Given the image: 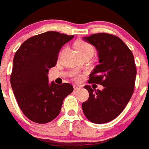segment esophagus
<instances>
[{
	"label": "esophagus",
	"mask_w": 149,
	"mask_h": 149,
	"mask_svg": "<svg viewBox=\"0 0 149 149\" xmlns=\"http://www.w3.org/2000/svg\"><path fill=\"white\" fill-rule=\"evenodd\" d=\"M81 88H82V86H81L77 85V84L73 85V89H74V90H78V89H81Z\"/></svg>",
	"instance_id": "obj_1"
}]
</instances>
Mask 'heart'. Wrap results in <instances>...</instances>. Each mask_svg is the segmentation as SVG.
<instances>
[{
    "mask_svg": "<svg viewBox=\"0 0 149 149\" xmlns=\"http://www.w3.org/2000/svg\"><path fill=\"white\" fill-rule=\"evenodd\" d=\"M76 47H77V49H78V51L79 52V54H80L81 55L88 54V53H93V47L86 43H84V42H79V43H77ZM72 78L74 79L75 80H79V79L82 78V76H81V74H79L78 72H74L72 73Z\"/></svg>",
    "mask_w": 149,
    "mask_h": 149,
    "instance_id": "obj_1",
    "label": "heart"
}]
</instances>
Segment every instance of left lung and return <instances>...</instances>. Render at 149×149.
I'll use <instances>...</instances> for the list:
<instances>
[{
	"label": "left lung",
	"mask_w": 149,
	"mask_h": 149,
	"mask_svg": "<svg viewBox=\"0 0 149 149\" xmlns=\"http://www.w3.org/2000/svg\"><path fill=\"white\" fill-rule=\"evenodd\" d=\"M83 40L95 47L100 63L89 74V83L103 86L102 90L84 86L89 96L82 104L83 113L92 123H109L123 112L133 93L136 77L133 54L114 35L100 33Z\"/></svg>",
	"instance_id": "1"
}]
</instances>
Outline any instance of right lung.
I'll use <instances>...</instances> for the list:
<instances>
[{
	"instance_id": "obj_1",
	"label": "right lung",
	"mask_w": 149,
	"mask_h": 149,
	"mask_svg": "<svg viewBox=\"0 0 149 149\" xmlns=\"http://www.w3.org/2000/svg\"><path fill=\"white\" fill-rule=\"evenodd\" d=\"M73 35L47 31L24 41L13 60L10 84L23 113L44 124L60 114L65 98L73 91L70 83H49V69L55 66L61 47Z\"/></svg>"
}]
</instances>
